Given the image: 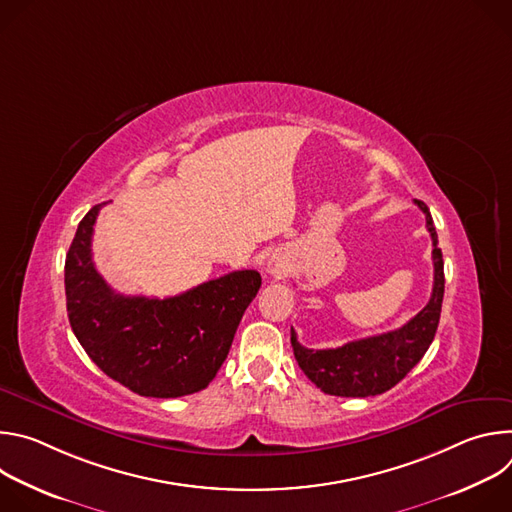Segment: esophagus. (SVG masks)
I'll return each instance as SVG.
<instances>
[{
    "instance_id": "1",
    "label": "esophagus",
    "mask_w": 512,
    "mask_h": 512,
    "mask_svg": "<svg viewBox=\"0 0 512 512\" xmlns=\"http://www.w3.org/2000/svg\"><path fill=\"white\" fill-rule=\"evenodd\" d=\"M287 257L285 255H281V253H273L271 257H269V261H267V267H265V271L271 275V277H275V279H279V277H283L285 273H287Z\"/></svg>"
}]
</instances>
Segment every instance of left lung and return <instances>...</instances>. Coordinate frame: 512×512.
<instances>
[{
    "label": "left lung",
    "mask_w": 512,
    "mask_h": 512,
    "mask_svg": "<svg viewBox=\"0 0 512 512\" xmlns=\"http://www.w3.org/2000/svg\"><path fill=\"white\" fill-rule=\"evenodd\" d=\"M415 204L425 212V225L433 241V289L427 306L397 330L326 350L302 346L291 328V346L300 369L328 395L373 397L389 391L423 358L435 336L444 302V259L429 208L421 200Z\"/></svg>",
    "instance_id": "8db88e82"
}]
</instances>
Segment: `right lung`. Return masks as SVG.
<instances>
[{"label":"right lung","instance_id":"right-lung-1","mask_svg":"<svg viewBox=\"0 0 512 512\" xmlns=\"http://www.w3.org/2000/svg\"><path fill=\"white\" fill-rule=\"evenodd\" d=\"M101 204L79 223L64 263L72 332L97 367L141 397L174 399L208 387L225 362L261 275L233 271L180 296H121L95 269L91 241Z\"/></svg>","mask_w":512,"mask_h":512}]
</instances>
